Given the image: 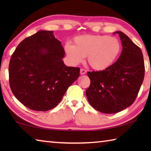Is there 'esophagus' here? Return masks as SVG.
I'll use <instances>...</instances> for the list:
<instances>
[{
    "instance_id": "34e87169",
    "label": "esophagus",
    "mask_w": 151,
    "mask_h": 151,
    "mask_svg": "<svg viewBox=\"0 0 151 151\" xmlns=\"http://www.w3.org/2000/svg\"><path fill=\"white\" fill-rule=\"evenodd\" d=\"M86 73V70L85 69H84V68H81L80 70V73L81 75H85Z\"/></svg>"
}]
</instances>
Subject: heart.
Here are the masks:
<instances>
[{
	"mask_svg": "<svg viewBox=\"0 0 151 151\" xmlns=\"http://www.w3.org/2000/svg\"><path fill=\"white\" fill-rule=\"evenodd\" d=\"M74 43L66 42L65 51L68 59L74 65L83 63L88 56L89 65L101 70L114 62L121 51V44L116 38L106 35H81L74 39Z\"/></svg>",
	"mask_w": 151,
	"mask_h": 151,
	"instance_id": "obj_1",
	"label": "heart"
}]
</instances>
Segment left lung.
Wrapping results in <instances>:
<instances>
[{
  "mask_svg": "<svg viewBox=\"0 0 151 151\" xmlns=\"http://www.w3.org/2000/svg\"><path fill=\"white\" fill-rule=\"evenodd\" d=\"M122 50L116 62L106 69L88 72L91 80L86 95L91 105L99 112L116 113L134 103L144 80L142 52L129 37L116 31Z\"/></svg>",
  "mask_w": 151,
  "mask_h": 151,
  "instance_id": "8db88e82",
  "label": "left lung"
}]
</instances>
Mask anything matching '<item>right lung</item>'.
I'll list each match as a JSON object with an SVG mask.
<instances>
[{"instance_id":"right-lung-1","label":"right lung","mask_w":151,"mask_h":151,"mask_svg":"<svg viewBox=\"0 0 151 151\" xmlns=\"http://www.w3.org/2000/svg\"><path fill=\"white\" fill-rule=\"evenodd\" d=\"M65 50L53 31L39 30L19 43L10 60L9 83L25 106L47 111L58 105L80 75L78 67L66 66Z\"/></svg>"}]
</instances>
